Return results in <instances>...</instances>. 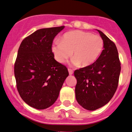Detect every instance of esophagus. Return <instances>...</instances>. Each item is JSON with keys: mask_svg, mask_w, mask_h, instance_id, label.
<instances>
[{"mask_svg": "<svg viewBox=\"0 0 132 132\" xmlns=\"http://www.w3.org/2000/svg\"><path fill=\"white\" fill-rule=\"evenodd\" d=\"M68 72H69V74L70 75H72L73 73V70H72V69H70V68H68Z\"/></svg>", "mask_w": 132, "mask_h": 132, "instance_id": "obj_1", "label": "esophagus"}]
</instances>
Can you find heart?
Masks as SVG:
<instances>
[{
	"label": "heart",
	"mask_w": 132,
	"mask_h": 132,
	"mask_svg": "<svg viewBox=\"0 0 132 132\" xmlns=\"http://www.w3.org/2000/svg\"><path fill=\"white\" fill-rule=\"evenodd\" d=\"M104 41L98 35L76 30L66 33L52 46L56 60L63 63L72 53L73 64L87 67L94 64L103 51Z\"/></svg>",
	"instance_id": "b5f03b06"
}]
</instances>
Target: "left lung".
<instances>
[{"instance_id": "obj_1", "label": "left lung", "mask_w": 132, "mask_h": 132, "mask_svg": "<svg viewBox=\"0 0 132 132\" xmlns=\"http://www.w3.org/2000/svg\"><path fill=\"white\" fill-rule=\"evenodd\" d=\"M104 41V49L94 64L74 71L78 103L84 109L95 110L107 104L118 85L121 64L113 41L97 30Z\"/></svg>"}]
</instances>
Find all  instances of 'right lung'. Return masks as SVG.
<instances>
[{
    "mask_svg": "<svg viewBox=\"0 0 132 132\" xmlns=\"http://www.w3.org/2000/svg\"><path fill=\"white\" fill-rule=\"evenodd\" d=\"M64 28L38 29L19 47L14 64L16 87L23 101L35 109H45L54 104L68 76L67 68L54 59L52 51L54 37Z\"/></svg>",
    "mask_w": 132,
    "mask_h": 132,
    "instance_id": "obj_1",
    "label": "right lung"
}]
</instances>
